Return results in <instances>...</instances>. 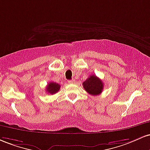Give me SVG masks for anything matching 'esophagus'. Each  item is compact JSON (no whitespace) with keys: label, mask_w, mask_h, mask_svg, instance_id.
Here are the masks:
<instances>
[{"label":"esophagus","mask_w":150,"mask_h":150,"mask_svg":"<svg viewBox=\"0 0 150 150\" xmlns=\"http://www.w3.org/2000/svg\"><path fill=\"white\" fill-rule=\"evenodd\" d=\"M76 81L74 79H72V80H69L68 82L69 83H75Z\"/></svg>","instance_id":"34e87169"}]
</instances>
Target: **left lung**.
Segmentation results:
<instances>
[{
    "instance_id": "1",
    "label": "left lung",
    "mask_w": 150,
    "mask_h": 150,
    "mask_svg": "<svg viewBox=\"0 0 150 150\" xmlns=\"http://www.w3.org/2000/svg\"><path fill=\"white\" fill-rule=\"evenodd\" d=\"M83 86L86 91L93 96L99 95L103 89V83L95 75H91L83 83Z\"/></svg>"
}]
</instances>
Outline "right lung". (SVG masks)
I'll list each match as a JSON object with an SVG mask.
<instances>
[{"label": "right lung", "mask_w": 150, "mask_h": 150, "mask_svg": "<svg viewBox=\"0 0 150 150\" xmlns=\"http://www.w3.org/2000/svg\"><path fill=\"white\" fill-rule=\"evenodd\" d=\"M60 89V85L59 83H55V82H50L48 83L47 86L46 91L48 93L54 94L57 93Z\"/></svg>", "instance_id": "obj_1"}]
</instances>
